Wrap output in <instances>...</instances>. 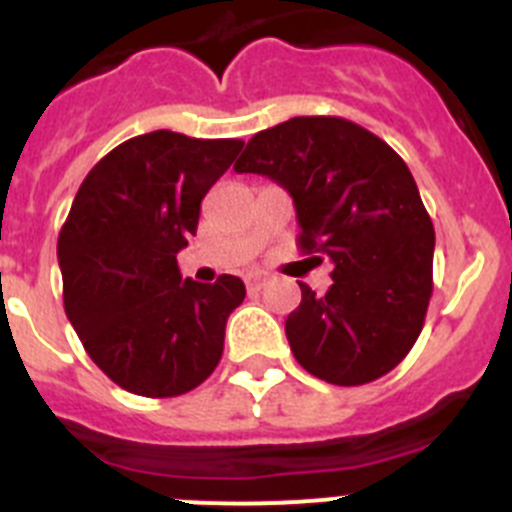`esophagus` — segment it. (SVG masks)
Listing matches in <instances>:
<instances>
[{
    "label": "esophagus",
    "instance_id": "34e87169",
    "mask_svg": "<svg viewBox=\"0 0 512 512\" xmlns=\"http://www.w3.org/2000/svg\"><path fill=\"white\" fill-rule=\"evenodd\" d=\"M266 279H269V277H266L264 271H248V274H246V287L248 289H261L266 284Z\"/></svg>",
    "mask_w": 512,
    "mask_h": 512
}]
</instances>
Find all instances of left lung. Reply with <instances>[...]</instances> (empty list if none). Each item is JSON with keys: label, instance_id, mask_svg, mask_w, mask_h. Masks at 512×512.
<instances>
[{"label": "left lung", "instance_id": "8db88e82", "mask_svg": "<svg viewBox=\"0 0 512 512\" xmlns=\"http://www.w3.org/2000/svg\"><path fill=\"white\" fill-rule=\"evenodd\" d=\"M233 169L282 184L300 251L333 261L328 292L300 282L302 302L284 323L302 369L338 387L392 372L433 295L436 233L408 164L356 122L315 115L256 133Z\"/></svg>", "mask_w": 512, "mask_h": 512}]
</instances>
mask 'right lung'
Here are the masks:
<instances>
[{"label": "right lung", "instance_id": "add662e5", "mask_svg": "<svg viewBox=\"0 0 512 512\" xmlns=\"http://www.w3.org/2000/svg\"><path fill=\"white\" fill-rule=\"evenodd\" d=\"M243 140L135 135L97 161L58 233L63 307L117 387L176 397L200 387L223 356L225 323L246 287L182 279L176 253L200 223L212 184Z\"/></svg>", "mask_w": 512, "mask_h": 512}]
</instances>
